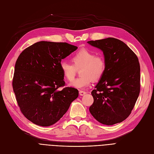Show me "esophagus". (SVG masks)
<instances>
[{"label":"esophagus","mask_w":154,"mask_h":154,"mask_svg":"<svg viewBox=\"0 0 154 154\" xmlns=\"http://www.w3.org/2000/svg\"><path fill=\"white\" fill-rule=\"evenodd\" d=\"M87 92H85V91H79V94L80 95H84L85 94H86Z\"/></svg>","instance_id":"34e87169"}]
</instances>
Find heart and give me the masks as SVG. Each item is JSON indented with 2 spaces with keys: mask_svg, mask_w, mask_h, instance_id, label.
Segmentation results:
<instances>
[{
  "mask_svg": "<svg viewBox=\"0 0 154 154\" xmlns=\"http://www.w3.org/2000/svg\"><path fill=\"white\" fill-rule=\"evenodd\" d=\"M72 63L66 60L60 63V69L65 79L72 81L77 70L80 69V77L70 84L71 87L84 88L89 85L92 80L96 81L102 78L106 69V61L102 54H96L93 51L82 48L73 54Z\"/></svg>",
  "mask_w": 154,
  "mask_h": 154,
  "instance_id": "b5f03b06",
  "label": "heart"
}]
</instances>
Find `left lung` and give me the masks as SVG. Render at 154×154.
Masks as SVG:
<instances>
[{
	"label": "left lung",
	"mask_w": 154,
	"mask_h": 154,
	"mask_svg": "<svg viewBox=\"0 0 154 154\" xmlns=\"http://www.w3.org/2000/svg\"><path fill=\"white\" fill-rule=\"evenodd\" d=\"M88 44L101 49L106 69L91 94L89 108L100 123L112 125L126 119L134 109L140 90V68L136 54L121 40L109 37Z\"/></svg>",
	"instance_id": "1"
}]
</instances>
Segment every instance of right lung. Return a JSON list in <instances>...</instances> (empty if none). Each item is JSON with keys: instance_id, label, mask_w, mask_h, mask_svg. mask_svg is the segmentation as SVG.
Instances as JSON below:
<instances>
[{"instance_id": "1", "label": "right lung", "mask_w": 154, "mask_h": 154, "mask_svg": "<svg viewBox=\"0 0 154 154\" xmlns=\"http://www.w3.org/2000/svg\"><path fill=\"white\" fill-rule=\"evenodd\" d=\"M77 47L66 42L40 41L24 49L15 65L13 91L22 114L32 123L48 127L59 120L79 96L66 82L62 59Z\"/></svg>"}]
</instances>
